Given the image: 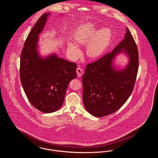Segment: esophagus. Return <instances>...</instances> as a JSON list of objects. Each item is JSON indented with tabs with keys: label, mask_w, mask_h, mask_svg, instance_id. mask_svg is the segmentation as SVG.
<instances>
[{
	"label": "esophagus",
	"mask_w": 158,
	"mask_h": 158,
	"mask_svg": "<svg viewBox=\"0 0 158 158\" xmlns=\"http://www.w3.org/2000/svg\"><path fill=\"white\" fill-rule=\"evenodd\" d=\"M76 72H77V76L79 77H81L82 75V74H83V69L81 67H79L76 69Z\"/></svg>",
	"instance_id": "obj_1"
}]
</instances>
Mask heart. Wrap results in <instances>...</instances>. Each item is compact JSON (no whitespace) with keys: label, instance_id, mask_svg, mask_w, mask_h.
Listing matches in <instances>:
<instances>
[{"label":"heart","instance_id":"obj_1","mask_svg":"<svg viewBox=\"0 0 158 158\" xmlns=\"http://www.w3.org/2000/svg\"><path fill=\"white\" fill-rule=\"evenodd\" d=\"M112 36L111 31L107 27H103L97 31L96 26L93 23L84 24L75 32L74 38L77 44L86 47V55L91 58L100 56L107 48ZM67 51L74 59L81 55V50L73 43L68 44Z\"/></svg>","mask_w":158,"mask_h":158}]
</instances>
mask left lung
<instances>
[{"label": "left lung", "instance_id": "8db88e82", "mask_svg": "<svg viewBox=\"0 0 158 158\" xmlns=\"http://www.w3.org/2000/svg\"><path fill=\"white\" fill-rule=\"evenodd\" d=\"M124 52L130 61L124 69L113 67L112 62ZM138 51L126 27L124 38L114 50L98 60L88 64L82 76L83 102L86 110L96 117L111 114L120 109L130 97L138 70Z\"/></svg>", "mask_w": 158, "mask_h": 158}]
</instances>
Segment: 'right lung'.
I'll use <instances>...</instances> for the list:
<instances>
[{"instance_id": "obj_1", "label": "right lung", "mask_w": 158, "mask_h": 158, "mask_svg": "<svg viewBox=\"0 0 158 158\" xmlns=\"http://www.w3.org/2000/svg\"><path fill=\"white\" fill-rule=\"evenodd\" d=\"M50 13L43 14L24 42L20 58V77L30 103L41 112H53L62 105L70 82L77 77V65L56 54L43 58L38 52V35Z\"/></svg>"}]
</instances>
